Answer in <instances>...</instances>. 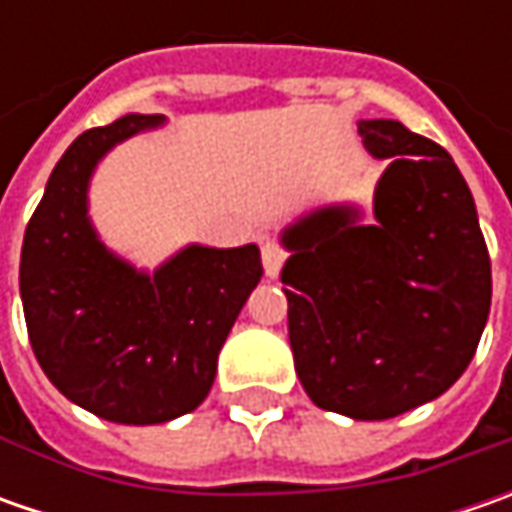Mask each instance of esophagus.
Here are the masks:
<instances>
[{"instance_id": "1", "label": "esophagus", "mask_w": 512, "mask_h": 512, "mask_svg": "<svg viewBox=\"0 0 512 512\" xmlns=\"http://www.w3.org/2000/svg\"><path fill=\"white\" fill-rule=\"evenodd\" d=\"M262 265H265L267 279H276L282 265H285V250L276 245V242L265 239V242H262Z\"/></svg>"}]
</instances>
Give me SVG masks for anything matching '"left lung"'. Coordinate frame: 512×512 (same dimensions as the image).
<instances>
[{
    "mask_svg": "<svg viewBox=\"0 0 512 512\" xmlns=\"http://www.w3.org/2000/svg\"><path fill=\"white\" fill-rule=\"evenodd\" d=\"M390 159L373 219L327 205L282 230L287 336L316 407L382 422L439 399L467 370L490 313V256L450 153L393 119L359 122Z\"/></svg>",
    "mask_w": 512,
    "mask_h": 512,
    "instance_id": "1",
    "label": "left lung"
}]
</instances>
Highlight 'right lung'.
Here are the masks:
<instances>
[{"mask_svg":"<svg viewBox=\"0 0 512 512\" xmlns=\"http://www.w3.org/2000/svg\"><path fill=\"white\" fill-rule=\"evenodd\" d=\"M165 116L85 130L30 216L19 290L30 347L53 387L116 424H162L205 402L219 350L262 279L259 247L187 245L153 273L116 256L88 216L105 153Z\"/></svg>","mask_w":512,"mask_h":512,"instance_id":"obj_1","label":"right lung"}]
</instances>
